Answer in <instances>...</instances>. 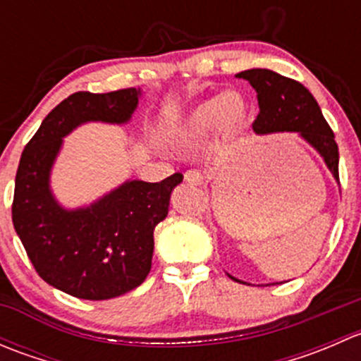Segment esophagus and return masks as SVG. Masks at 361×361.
I'll return each mask as SVG.
<instances>
[{
  "label": "esophagus",
  "mask_w": 361,
  "mask_h": 361,
  "mask_svg": "<svg viewBox=\"0 0 361 361\" xmlns=\"http://www.w3.org/2000/svg\"><path fill=\"white\" fill-rule=\"evenodd\" d=\"M185 181L188 185H195V187H202L206 185V176L199 169H190L185 173Z\"/></svg>",
  "instance_id": "1"
}]
</instances>
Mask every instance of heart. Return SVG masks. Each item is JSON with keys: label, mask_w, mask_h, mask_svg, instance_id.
I'll list each match as a JSON object with an SVG mask.
<instances>
[{"label": "heart", "mask_w": 361, "mask_h": 361, "mask_svg": "<svg viewBox=\"0 0 361 361\" xmlns=\"http://www.w3.org/2000/svg\"><path fill=\"white\" fill-rule=\"evenodd\" d=\"M250 103L239 90H225L204 99L166 133L167 141L178 148H192L213 130L225 137L235 136L246 126Z\"/></svg>", "instance_id": "heart-1"}]
</instances>
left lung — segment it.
Returning <instances> with one entry per match:
<instances>
[{
	"mask_svg": "<svg viewBox=\"0 0 361 361\" xmlns=\"http://www.w3.org/2000/svg\"><path fill=\"white\" fill-rule=\"evenodd\" d=\"M257 92L258 113L253 133L258 136L276 133H297L318 152L325 166L338 181V148L332 129L323 116L314 96L302 83L278 75L271 69H246L238 73ZM235 279L234 276H231ZM238 283L239 279H235Z\"/></svg>",
	"mask_w": 361,
	"mask_h": 361,
	"instance_id": "1",
	"label": "left lung"
}]
</instances>
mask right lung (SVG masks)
I'll return each instance as SVG.
<instances>
[{"label": "right lung", "instance_id": "1", "mask_svg": "<svg viewBox=\"0 0 361 361\" xmlns=\"http://www.w3.org/2000/svg\"><path fill=\"white\" fill-rule=\"evenodd\" d=\"M143 90L76 92L57 104L25 145L12 220L39 278L73 297L108 300L137 288L154 257V231L167 216L176 173L159 183L126 180L85 206L66 207L52 190L64 137L89 122L126 126Z\"/></svg>", "mask_w": 361, "mask_h": 361}]
</instances>
